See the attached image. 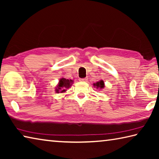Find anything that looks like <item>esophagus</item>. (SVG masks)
Segmentation results:
<instances>
[{
	"mask_svg": "<svg viewBox=\"0 0 159 159\" xmlns=\"http://www.w3.org/2000/svg\"><path fill=\"white\" fill-rule=\"evenodd\" d=\"M80 81H88V78H83V79H79Z\"/></svg>",
	"mask_w": 159,
	"mask_h": 159,
	"instance_id": "obj_1",
	"label": "esophagus"
}]
</instances>
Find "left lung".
<instances>
[{"label": "left lung", "instance_id": "left-lung-1", "mask_svg": "<svg viewBox=\"0 0 159 159\" xmlns=\"http://www.w3.org/2000/svg\"><path fill=\"white\" fill-rule=\"evenodd\" d=\"M93 85L96 86L97 88H100V89H102L104 87V83L103 80H99V81L97 82L96 83H94Z\"/></svg>", "mask_w": 159, "mask_h": 159}]
</instances>
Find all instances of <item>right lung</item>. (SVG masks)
<instances>
[{
	"label": "right lung",
	"instance_id": "right-lung-1",
	"mask_svg": "<svg viewBox=\"0 0 159 159\" xmlns=\"http://www.w3.org/2000/svg\"><path fill=\"white\" fill-rule=\"evenodd\" d=\"M72 83H73V80H69L64 79V78H61L59 81V84L57 87L56 88V92L57 93H64L66 91V88H69L70 86L71 85Z\"/></svg>",
	"mask_w": 159,
	"mask_h": 159
}]
</instances>
